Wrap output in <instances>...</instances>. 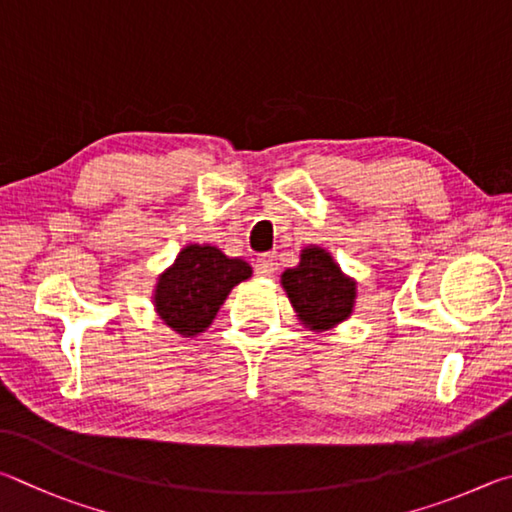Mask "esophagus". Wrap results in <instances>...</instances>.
<instances>
[{
  "label": "esophagus",
  "mask_w": 512,
  "mask_h": 512,
  "mask_svg": "<svg viewBox=\"0 0 512 512\" xmlns=\"http://www.w3.org/2000/svg\"><path fill=\"white\" fill-rule=\"evenodd\" d=\"M274 270H276V263H274V258H272V256H261V258H256L254 272H256L258 276H272V274H274Z\"/></svg>",
  "instance_id": "34e87169"
}]
</instances>
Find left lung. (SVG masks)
I'll return each mask as SVG.
<instances>
[{
  "mask_svg": "<svg viewBox=\"0 0 512 512\" xmlns=\"http://www.w3.org/2000/svg\"><path fill=\"white\" fill-rule=\"evenodd\" d=\"M281 285L297 317L310 330H328L351 317L357 285L326 249L310 245L297 267L281 274Z\"/></svg>",
  "mask_w": 512,
  "mask_h": 512,
  "instance_id": "1",
  "label": "left lung"
}]
</instances>
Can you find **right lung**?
Listing matches in <instances>:
<instances>
[{
    "label": "right lung",
    "mask_w": 512,
    "mask_h": 512,
    "mask_svg": "<svg viewBox=\"0 0 512 512\" xmlns=\"http://www.w3.org/2000/svg\"><path fill=\"white\" fill-rule=\"evenodd\" d=\"M251 276L249 263L229 258L213 245H186L159 274L155 310L177 335L195 337L211 326L224 299Z\"/></svg>",
    "instance_id": "right-lung-1"
}]
</instances>
